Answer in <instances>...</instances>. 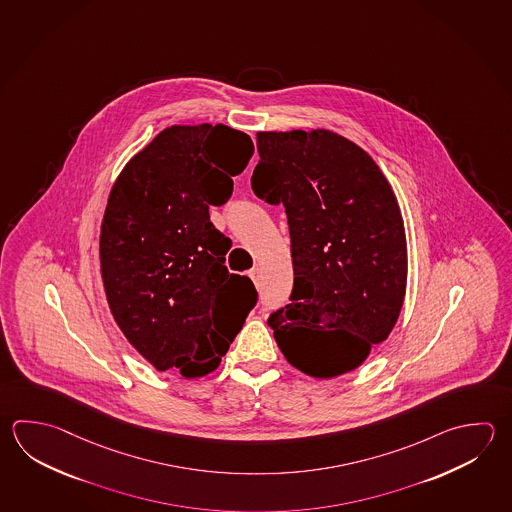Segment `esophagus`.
<instances>
[{
    "label": "esophagus",
    "mask_w": 512,
    "mask_h": 512,
    "mask_svg": "<svg viewBox=\"0 0 512 512\" xmlns=\"http://www.w3.org/2000/svg\"><path fill=\"white\" fill-rule=\"evenodd\" d=\"M259 273H261L259 268H251L250 270V279L253 280L255 284H259Z\"/></svg>",
    "instance_id": "obj_1"
}]
</instances>
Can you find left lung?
Returning a JSON list of instances; mask_svg holds the SVG:
<instances>
[{
    "label": "left lung",
    "instance_id": "8db88e82",
    "mask_svg": "<svg viewBox=\"0 0 512 512\" xmlns=\"http://www.w3.org/2000/svg\"><path fill=\"white\" fill-rule=\"evenodd\" d=\"M251 190L288 215L290 304L271 313L280 351L315 378L357 369L395 328L407 284L404 219L378 164L329 130L257 132Z\"/></svg>",
    "mask_w": 512,
    "mask_h": 512
}]
</instances>
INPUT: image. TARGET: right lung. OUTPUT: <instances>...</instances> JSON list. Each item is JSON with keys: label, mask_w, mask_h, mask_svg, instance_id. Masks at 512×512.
Segmentation results:
<instances>
[{"label": "right lung", "mask_w": 512, "mask_h": 512, "mask_svg": "<svg viewBox=\"0 0 512 512\" xmlns=\"http://www.w3.org/2000/svg\"><path fill=\"white\" fill-rule=\"evenodd\" d=\"M251 155L250 135L230 126H170L108 195L99 237L108 306L159 371L212 373L257 302L253 282L224 266L232 241L208 213L232 197Z\"/></svg>", "instance_id": "add662e5"}]
</instances>
